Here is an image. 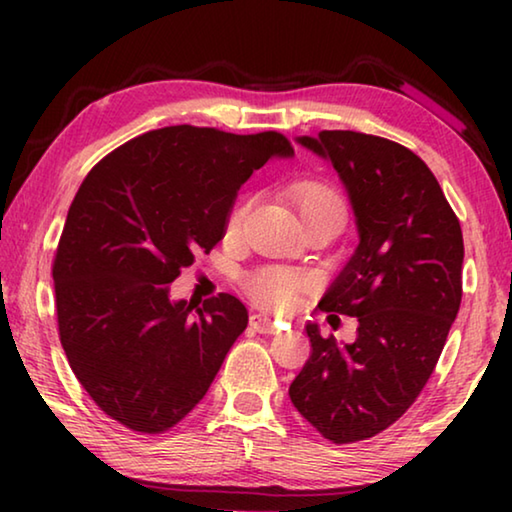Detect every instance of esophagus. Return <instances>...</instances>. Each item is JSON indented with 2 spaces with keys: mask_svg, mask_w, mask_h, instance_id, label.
Listing matches in <instances>:
<instances>
[{
  "mask_svg": "<svg viewBox=\"0 0 512 512\" xmlns=\"http://www.w3.org/2000/svg\"><path fill=\"white\" fill-rule=\"evenodd\" d=\"M250 327H253L255 332H259V334H275L273 320L268 318L264 311H257V314L250 316Z\"/></svg>",
  "mask_w": 512,
  "mask_h": 512,
  "instance_id": "34e87169",
  "label": "esophagus"
}]
</instances>
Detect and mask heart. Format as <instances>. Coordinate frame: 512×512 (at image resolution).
<instances>
[{"label": "heart", "mask_w": 512, "mask_h": 512, "mask_svg": "<svg viewBox=\"0 0 512 512\" xmlns=\"http://www.w3.org/2000/svg\"><path fill=\"white\" fill-rule=\"evenodd\" d=\"M291 201L296 203L302 219L316 214H327L334 210H345L341 196L334 187L320 180H302L291 187ZM253 205V196H239L232 203L228 216H225V237H237ZM307 287V277L289 268H262L248 280V291L257 302L273 309H289L298 298V291Z\"/></svg>", "instance_id": "1"}]
</instances>
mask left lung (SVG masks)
<instances>
[{
	"label": "left lung",
	"mask_w": 512,
	"mask_h": 512,
	"mask_svg": "<svg viewBox=\"0 0 512 512\" xmlns=\"http://www.w3.org/2000/svg\"><path fill=\"white\" fill-rule=\"evenodd\" d=\"M332 164L348 192L359 244L320 309L359 320L357 339H323L307 325L311 357L289 397L334 443L375 436L402 418L427 384L461 307L463 232L418 155L375 135L296 137Z\"/></svg>",
	"instance_id": "obj_1"
}]
</instances>
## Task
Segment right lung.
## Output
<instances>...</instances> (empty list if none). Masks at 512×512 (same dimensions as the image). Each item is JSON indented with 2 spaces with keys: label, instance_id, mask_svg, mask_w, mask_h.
<instances>
[{
  "label": "right lung",
  "instance_id": "obj_1",
  "mask_svg": "<svg viewBox=\"0 0 512 512\" xmlns=\"http://www.w3.org/2000/svg\"><path fill=\"white\" fill-rule=\"evenodd\" d=\"M293 158L280 133L169 126L119 146L83 180L56 250L60 343L76 379L124 427L162 433L203 400L248 325L221 293L203 307L169 284L225 235L239 187Z\"/></svg>",
  "mask_w": 512,
  "mask_h": 512
}]
</instances>
